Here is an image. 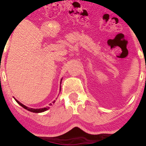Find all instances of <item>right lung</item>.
<instances>
[{"label": "right lung", "mask_w": 146, "mask_h": 146, "mask_svg": "<svg viewBox=\"0 0 146 146\" xmlns=\"http://www.w3.org/2000/svg\"><path fill=\"white\" fill-rule=\"evenodd\" d=\"M62 80H61V82H62ZM60 90H61V89H60ZM15 100H16V102H17L18 104L21 105L22 107H23V108H25V109L29 110V111H30V112H32V113H42V112H44V111H46V110H47L48 109H49V107H48V106H46V108H36H36H29V107L23 105V104L21 103V102H18L17 100H16V99H15ZM55 102H56V101H55V100H54V101L53 102V104L55 103ZM50 105H52V104H50L49 106Z\"/></svg>", "instance_id": "add662e5"}]
</instances>
